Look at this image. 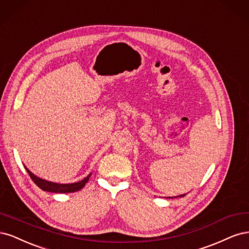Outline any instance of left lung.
Returning a JSON list of instances; mask_svg holds the SVG:
<instances>
[{
	"label": "left lung",
	"instance_id": "left-lung-1",
	"mask_svg": "<svg viewBox=\"0 0 249 249\" xmlns=\"http://www.w3.org/2000/svg\"><path fill=\"white\" fill-rule=\"evenodd\" d=\"M185 196V194H184V195H180V196H178L179 197H182V196ZM178 196H176V197H178ZM170 198H173V197H170Z\"/></svg>",
	"mask_w": 249,
	"mask_h": 249
}]
</instances>
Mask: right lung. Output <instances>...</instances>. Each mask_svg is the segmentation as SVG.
Wrapping results in <instances>:
<instances>
[{
  "label": "right lung",
  "instance_id": "right-lung-1",
  "mask_svg": "<svg viewBox=\"0 0 249 249\" xmlns=\"http://www.w3.org/2000/svg\"><path fill=\"white\" fill-rule=\"evenodd\" d=\"M25 168H26V171L28 172L31 179L34 181V183L39 188H41L44 191L58 192V194H69V192H75V191L81 190L86 185V183L89 181V178L91 177V175H92V173H91V174L88 175L86 178H84L83 180L75 182V183L61 184V183H54V182H52V181H47V180L39 178V177H37L36 175L32 173L26 165H25Z\"/></svg>",
  "mask_w": 249,
  "mask_h": 249
}]
</instances>
